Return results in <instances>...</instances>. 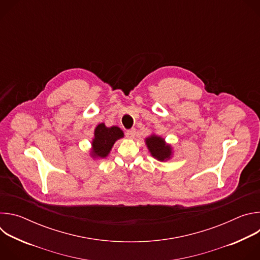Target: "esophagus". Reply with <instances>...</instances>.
Here are the masks:
<instances>
[{
	"label": "esophagus",
	"instance_id": "1",
	"mask_svg": "<svg viewBox=\"0 0 260 260\" xmlns=\"http://www.w3.org/2000/svg\"><path fill=\"white\" fill-rule=\"evenodd\" d=\"M125 136L127 139H135V136H136V129L135 128H132V129H128L126 133H125Z\"/></svg>",
	"mask_w": 260,
	"mask_h": 260
}]
</instances>
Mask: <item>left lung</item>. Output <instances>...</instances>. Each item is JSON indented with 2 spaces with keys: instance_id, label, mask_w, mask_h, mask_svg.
I'll list each match as a JSON object with an SVG mask.
<instances>
[{
  "instance_id": "8db88e82",
  "label": "left lung",
  "mask_w": 260,
  "mask_h": 260,
  "mask_svg": "<svg viewBox=\"0 0 260 260\" xmlns=\"http://www.w3.org/2000/svg\"><path fill=\"white\" fill-rule=\"evenodd\" d=\"M145 144L151 156L159 161H168L174 156V150L171 144L167 143L165 138L151 134L145 139Z\"/></svg>"
}]
</instances>
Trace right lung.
Returning <instances> with one entry per match:
<instances>
[{"label": "right lung", "mask_w": 260, "mask_h": 260, "mask_svg": "<svg viewBox=\"0 0 260 260\" xmlns=\"http://www.w3.org/2000/svg\"><path fill=\"white\" fill-rule=\"evenodd\" d=\"M124 134L118 126L108 127L104 122L98 124L93 132L89 155L92 159H103L108 157L116 141L122 139Z\"/></svg>", "instance_id": "right-lung-1"}]
</instances>
